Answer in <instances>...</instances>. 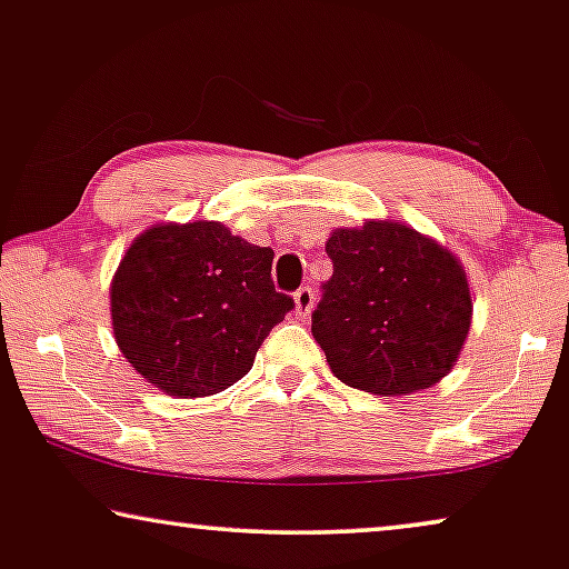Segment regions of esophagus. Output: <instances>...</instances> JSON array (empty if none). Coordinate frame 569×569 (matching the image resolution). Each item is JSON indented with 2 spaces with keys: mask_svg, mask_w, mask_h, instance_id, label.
<instances>
[{
  "mask_svg": "<svg viewBox=\"0 0 569 569\" xmlns=\"http://www.w3.org/2000/svg\"><path fill=\"white\" fill-rule=\"evenodd\" d=\"M311 307H313V291H311L309 286H303V288H299V291L293 293V311H296V317L307 319L309 313H311Z\"/></svg>",
  "mask_w": 569,
  "mask_h": 569,
  "instance_id": "34e87169",
  "label": "esophagus"
}]
</instances>
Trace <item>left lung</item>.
Here are the masks:
<instances>
[{
  "label": "left lung",
  "instance_id": "1",
  "mask_svg": "<svg viewBox=\"0 0 569 569\" xmlns=\"http://www.w3.org/2000/svg\"><path fill=\"white\" fill-rule=\"evenodd\" d=\"M335 273L311 313V335L345 386L409 396L457 366L472 325V293L452 250L396 219L337 227Z\"/></svg>",
  "mask_w": 569,
  "mask_h": 569
}]
</instances>
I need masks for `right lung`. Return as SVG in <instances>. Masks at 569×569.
<instances>
[{"instance_id": "obj_1", "label": "right lung", "mask_w": 569, "mask_h": 569, "mask_svg": "<svg viewBox=\"0 0 569 569\" xmlns=\"http://www.w3.org/2000/svg\"><path fill=\"white\" fill-rule=\"evenodd\" d=\"M273 250L222 222H160L127 248L109 286L117 347L152 388L214 396L244 378L293 309L270 278Z\"/></svg>"}]
</instances>
